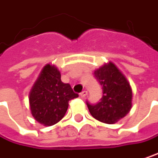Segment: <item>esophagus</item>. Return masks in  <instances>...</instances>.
<instances>
[{"label": "esophagus", "instance_id": "obj_1", "mask_svg": "<svg viewBox=\"0 0 158 158\" xmlns=\"http://www.w3.org/2000/svg\"><path fill=\"white\" fill-rule=\"evenodd\" d=\"M79 95H80V97H81V98H84L85 97H86V96H87V95H88V91L84 90V91H82V92H81V93H80Z\"/></svg>", "mask_w": 158, "mask_h": 158}]
</instances>
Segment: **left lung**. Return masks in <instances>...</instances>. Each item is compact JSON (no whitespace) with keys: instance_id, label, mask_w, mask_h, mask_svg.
<instances>
[{"instance_id":"8db88e82","label":"left lung","mask_w":158,"mask_h":158,"mask_svg":"<svg viewBox=\"0 0 158 158\" xmlns=\"http://www.w3.org/2000/svg\"><path fill=\"white\" fill-rule=\"evenodd\" d=\"M103 89V96L97 104L87 101L88 110L95 119L113 124L129 113L131 108L132 91L124 75L112 62L94 73Z\"/></svg>"}]
</instances>
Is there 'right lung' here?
I'll list each match as a JSON object with an SVG mask.
<instances>
[{
	"label": "right lung",
	"instance_id": "add662e5",
	"mask_svg": "<svg viewBox=\"0 0 158 158\" xmlns=\"http://www.w3.org/2000/svg\"><path fill=\"white\" fill-rule=\"evenodd\" d=\"M78 97L70 84L61 81L57 68L47 64L29 94L31 114L41 124L53 125L65 115L69 101Z\"/></svg>",
	"mask_w": 158,
	"mask_h": 158
}]
</instances>
